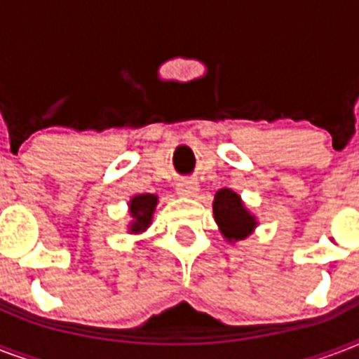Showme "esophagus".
Wrapping results in <instances>:
<instances>
[{
	"instance_id": "1",
	"label": "esophagus",
	"mask_w": 359,
	"mask_h": 359,
	"mask_svg": "<svg viewBox=\"0 0 359 359\" xmlns=\"http://www.w3.org/2000/svg\"><path fill=\"white\" fill-rule=\"evenodd\" d=\"M197 191H199V186H197L196 180L182 179L179 180V184H177V194H179L180 197H194L197 196Z\"/></svg>"
}]
</instances>
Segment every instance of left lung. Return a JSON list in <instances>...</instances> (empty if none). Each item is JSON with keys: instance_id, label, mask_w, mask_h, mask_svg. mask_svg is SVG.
Listing matches in <instances>:
<instances>
[{"instance_id": "1", "label": "left lung", "mask_w": 359, "mask_h": 359, "mask_svg": "<svg viewBox=\"0 0 359 359\" xmlns=\"http://www.w3.org/2000/svg\"><path fill=\"white\" fill-rule=\"evenodd\" d=\"M212 208L216 224L229 242L244 240L257 225L255 218L245 210L240 201V196H236L229 188H224L216 194Z\"/></svg>"}]
</instances>
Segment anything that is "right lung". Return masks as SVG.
Instances as JSON below:
<instances>
[{
	"instance_id": "add662e5",
	"label": "right lung",
	"mask_w": 359,
	"mask_h": 359,
	"mask_svg": "<svg viewBox=\"0 0 359 359\" xmlns=\"http://www.w3.org/2000/svg\"><path fill=\"white\" fill-rule=\"evenodd\" d=\"M156 203L158 197L151 196V194H141V196H135L130 201V216L134 218V222L130 225L132 233H140V231L147 229L151 225L152 212H154Z\"/></svg>"
}]
</instances>
